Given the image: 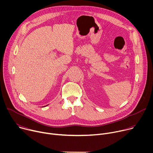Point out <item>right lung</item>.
Segmentation results:
<instances>
[{
	"instance_id": "1",
	"label": "right lung",
	"mask_w": 153,
	"mask_h": 153,
	"mask_svg": "<svg viewBox=\"0 0 153 153\" xmlns=\"http://www.w3.org/2000/svg\"><path fill=\"white\" fill-rule=\"evenodd\" d=\"M46 106H47V105H46Z\"/></svg>"
}]
</instances>
